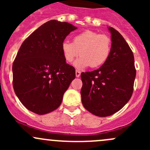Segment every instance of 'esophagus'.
Segmentation results:
<instances>
[{
	"label": "esophagus",
	"instance_id": "34e87169",
	"mask_svg": "<svg viewBox=\"0 0 150 150\" xmlns=\"http://www.w3.org/2000/svg\"><path fill=\"white\" fill-rule=\"evenodd\" d=\"M75 76H76L77 78H79V77L81 76V72L78 70L75 71Z\"/></svg>",
	"mask_w": 150,
	"mask_h": 150
}]
</instances>
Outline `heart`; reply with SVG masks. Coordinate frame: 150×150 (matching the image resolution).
Returning <instances> with one entry per match:
<instances>
[{
	"instance_id": "1",
	"label": "heart",
	"mask_w": 150,
	"mask_h": 150,
	"mask_svg": "<svg viewBox=\"0 0 150 150\" xmlns=\"http://www.w3.org/2000/svg\"><path fill=\"white\" fill-rule=\"evenodd\" d=\"M111 51V40L107 35L91 30H86L73 38V43L64 40L62 43V52L64 60L71 63L81 55L74 65L83 69L91 65L98 67L108 59Z\"/></svg>"
}]
</instances>
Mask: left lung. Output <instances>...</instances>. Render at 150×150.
<instances>
[{
    "instance_id": "1",
    "label": "left lung",
    "mask_w": 150,
    "mask_h": 150,
    "mask_svg": "<svg viewBox=\"0 0 150 150\" xmlns=\"http://www.w3.org/2000/svg\"><path fill=\"white\" fill-rule=\"evenodd\" d=\"M111 51L98 69L82 72L81 100L86 110L107 117L121 110L132 96L136 69L132 51L120 33L109 27Z\"/></svg>"
}]
</instances>
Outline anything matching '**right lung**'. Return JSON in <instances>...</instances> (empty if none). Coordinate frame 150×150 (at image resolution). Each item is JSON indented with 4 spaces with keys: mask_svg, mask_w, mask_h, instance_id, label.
I'll list each match as a JSON object with an SVG mask.
<instances>
[{
    "mask_svg": "<svg viewBox=\"0 0 150 150\" xmlns=\"http://www.w3.org/2000/svg\"><path fill=\"white\" fill-rule=\"evenodd\" d=\"M76 27L51 20L35 30L22 43L12 66L13 90L28 110L45 115L57 110L75 78L67 64L62 43Z\"/></svg>",
    "mask_w": 150,
    "mask_h": 150,
    "instance_id": "right-lung-1",
    "label": "right lung"
}]
</instances>
